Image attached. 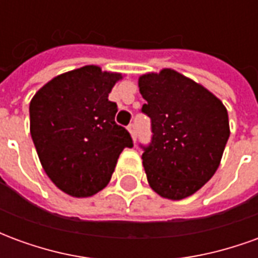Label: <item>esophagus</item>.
I'll return each instance as SVG.
<instances>
[{
    "instance_id": "obj_1",
    "label": "esophagus",
    "mask_w": 258,
    "mask_h": 258,
    "mask_svg": "<svg viewBox=\"0 0 258 258\" xmlns=\"http://www.w3.org/2000/svg\"><path fill=\"white\" fill-rule=\"evenodd\" d=\"M127 130H128L130 135H131V138H133V141L135 142V138H137V131H135V125L134 124H130L128 127H127Z\"/></svg>"
}]
</instances>
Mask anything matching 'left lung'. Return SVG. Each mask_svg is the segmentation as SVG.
Segmentation results:
<instances>
[{
  "mask_svg": "<svg viewBox=\"0 0 258 258\" xmlns=\"http://www.w3.org/2000/svg\"><path fill=\"white\" fill-rule=\"evenodd\" d=\"M138 87L153 133L142 153L148 184L164 199H185L221 163L231 133L227 107L206 87L174 69L142 74Z\"/></svg>",
  "mask_w": 258,
  "mask_h": 258,
  "instance_id": "obj_1",
  "label": "left lung"
}]
</instances>
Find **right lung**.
Masks as SVG:
<instances>
[{
	"label": "right lung",
	"instance_id": "add662e5",
	"mask_svg": "<svg viewBox=\"0 0 258 258\" xmlns=\"http://www.w3.org/2000/svg\"><path fill=\"white\" fill-rule=\"evenodd\" d=\"M123 74L87 64L58 74L30 101V134L44 171L73 198H90L112 178L128 131L114 121L109 94Z\"/></svg>",
	"mask_w": 258,
	"mask_h": 258
}]
</instances>
